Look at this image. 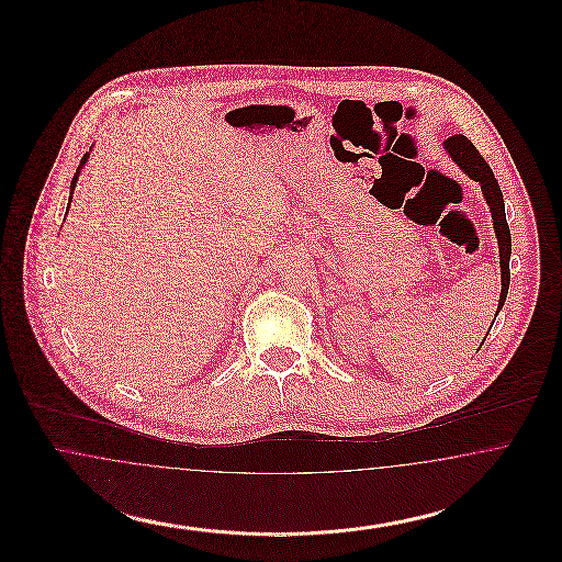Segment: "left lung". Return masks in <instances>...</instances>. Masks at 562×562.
I'll return each instance as SVG.
<instances>
[{
    "label": "left lung",
    "instance_id": "left-lung-1",
    "mask_svg": "<svg viewBox=\"0 0 562 562\" xmlns=\"http://www.w3.org/2000/svg\"><path fill=\"white\" fill-rule=\"evenodd\" d=\"M442 147L449 154V158L463 170V175H468L472 181H476L481 186L482 195H484V200L488 204V211H491L493 229H495L497 248H499V268H502V293H499V303H497V312H495V318H497V314L502 312V307L506 303V296H508L509 255H512V238H509L508 221H506L504 193H502V188H499L493 170L488 168L486 161L482 160L479 149L472 145L470 138H465L463 134H454L442 143Z\"/></svg>",
    "mask_w": 562,
    "mask_h": 562
}]
</instances>
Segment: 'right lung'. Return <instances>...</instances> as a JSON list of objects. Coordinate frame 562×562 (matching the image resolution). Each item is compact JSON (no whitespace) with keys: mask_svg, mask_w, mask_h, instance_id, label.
<instances>
[{"mask_svg":"<svg viewBox=\"0 0 562 562\" xmlns=\"http://www.w3.org/2000/svg\"><path fill=\"white\" fill-rule=\"evenodd\" d=\"M88 158H90V151L81 158L80 166H78V170H76V175H74V179H71V188H69V202L74 200V189H76V186H78V179H80V172L81 168L86 166V161H88ZM69 209V206H67Z\"/></svg>","mask_w":562,"mask_h":562,"instance_id":"obj_1","label":"right lung"}]
</instances>
